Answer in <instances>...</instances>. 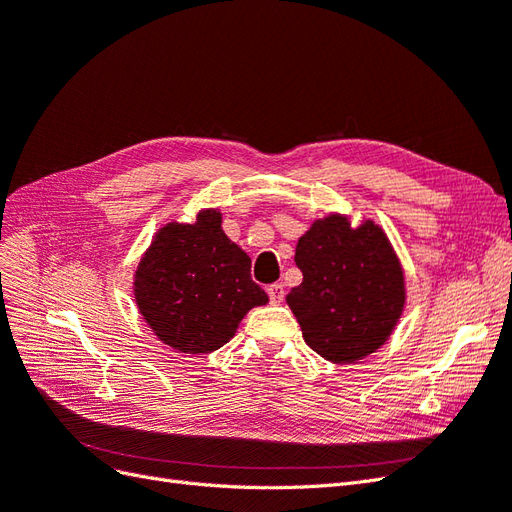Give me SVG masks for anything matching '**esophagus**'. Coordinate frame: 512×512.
Segmentation results:
<instances>
[{
	"instance_id": "1",
	"label": "esophagus",
	"mask_w": 512,
	"mask_h": 512,
	"mask_svg": "<svg viewBox=\"0 0 512 512\" xmlns=\"http://www.w3.org/2000/svg\"><path fill=\"white\" fill-rule=\"evenodd\" d=\"M267 292H269V299H271L273 305H280V303L284 301V294H286V292H284V286H282V284H271Z\"/></svg>"
}]
</instances>
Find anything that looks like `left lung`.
<instances>
[{"label": "left lung", "mask_w": 512, "mask_h": 512, "mask_svg": "<svg viewBox=\"0 0 512 512\" xmlns=\"http://www.w3.org/2000/svg\"><path fill=\"white\" fill-rule=\"evenodd\" d=\"M303 282L286 297L305 344L331 363H356L382 348L406 309V275L382 226L329 213L299 237Z\"/></svg>", "instance_id": "1"}]
</instances>
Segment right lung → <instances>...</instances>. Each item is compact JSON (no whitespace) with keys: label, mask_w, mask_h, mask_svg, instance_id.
<instances>
[{"label":"right lung","mask_w":512,"mask_h":512,"mask_svg":"<svg viewBox=\"0 0 512 512\" xmlns=\"http://www.w3.org/2000/svg\"><path fill=\"white\" fill-rule=\"evenodd\" d=\"M250 267L222 230L220 209H200L196 222H168L153 235L134 271V301L162 344L209 354L235 337L252 307L269 303Z\"/></svg>","instance_id":"obj_1"}]
</instances>
